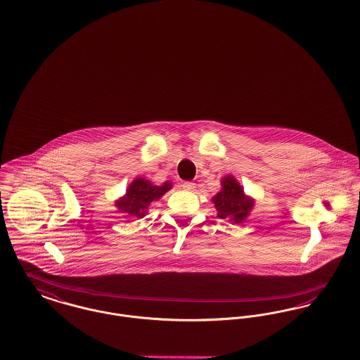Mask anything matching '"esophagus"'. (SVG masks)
Listing matches in <instances>:
<instances>
[{"label":"esophagus","instance_id":"1","mask_svg":"<svg viewBox=\"0 0 360 360\" xmlns=\"http://www.w3.org/2000/svg\"><path fill=\"white\" fill-rule=\"evenodd\" d=\"M182 188H184L185 191H193L195 189V184H193V182H184V184H182Z\"/></svg>","mask_w":360,"mask_h":360}]
</instances>
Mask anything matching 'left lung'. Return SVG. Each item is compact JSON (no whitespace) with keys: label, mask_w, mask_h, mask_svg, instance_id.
<instances>
[{"label":"left lung","mask_w":360,"mask_h":360,"mask_svg":"<svg viewBox=\"0 0 360 360\" xmlns=\"http://www.w3.org/2000/svg\"><path fill=\"white\" fill-rule=\"evenodd\" d=\"M220 184L221 191L211 198L217 210V217L229 219L235 224L243 223L253 211L255 200L245 193L243 186L233 175L223 176Z\"/></svg>","instance_id":"8db88e82"}]
</instances>
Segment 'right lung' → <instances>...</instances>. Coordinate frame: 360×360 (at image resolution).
<instances>
[{"label": "right lung", "instance_id": "add662e5", "mask_svg": "<svg viewBox=\"0 0 360 360\" xmlns=\"http://www.w3.org/2000/svg\"><path fill=\"white\" fill-rule=\"evenodd\" d=\"M171 188L172 184L169 181L162 185H155L146 178L137 176L129 184L127 193L115 200L114 207L118 210V213H127V216L143 219L148 212L149 205L153 201L160 200Z\"/></svg>", "mask_w": 360, "mask_h": 360}]
</instances>
